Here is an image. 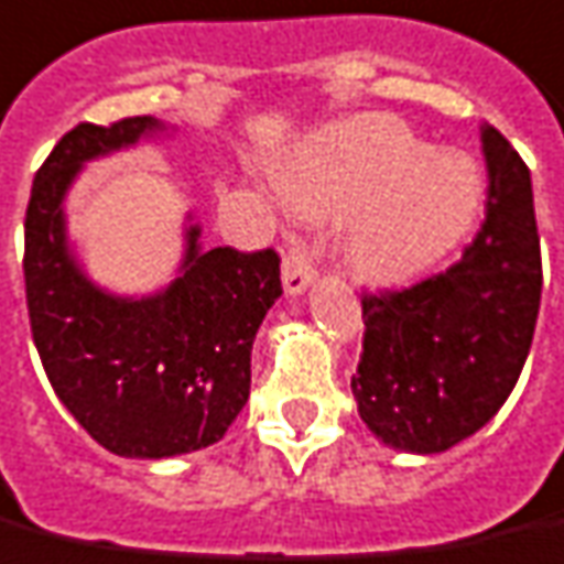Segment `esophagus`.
Masks as SVG:
<instances>
[{"instance_id":"obj_1","label":"esophagus","mask_w":564,"mask_h":564,"mask_svg":"<svg viewBox=\"0 0 564 564\" xmlns=\"http://www.w3.org/2000/svg\"><path fill=\"white\" fill-rule=\"evenodd\" d=\"M281 278H283V290H286V293L290 295L304 293L316 278L314 262H311V257H307L302 248H293L290 253H286V260H283Z\"/></svg>"}]
</instances>
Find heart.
<instances>
[{
    "instance_id": "obj_1",
    "label": "heart",
    "mask_w": 564,
    "mask_h": 564,
    "mask_svg": "<svg viewBox=\"0 0 564 564\" xmlns=\"http://www.w3.org/2000/svg\"><path fill=\"white\" fill-rule=\"evenodd\" d=\"M283 191L307 215L356 218L346 239L349 265L379 286L436 269L466 239L484 203V178L466 154H433L388 116L325 133L283 176Z\"/></svg>"
}]
</instances>
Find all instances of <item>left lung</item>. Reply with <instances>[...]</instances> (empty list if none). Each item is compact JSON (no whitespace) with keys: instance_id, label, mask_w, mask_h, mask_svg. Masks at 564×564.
Segmentation results:
<instances>
[{"instance_id":"1","label":"left lung","mask_w":564,"mask_h":564,"mask_svg":"<svg viewBox=\"0 0 564 564\" xmlns=\"http://www.w3.org/2000/svg\"><path fill=\"white\" fill-rule=\"evenodd\" d=\"M487 212L452 269L361 295L358 415L379 440L440 454L481 431L514 391L541 304V239L529 166L481 124Z\"/></svg>"}]
</instances>
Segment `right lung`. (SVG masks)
<instances>
[{"label":"right lung","mask_w":564,"mask_h":564,"mask_svg":"<svg viewBox=\"0 0 564 564\" xmlns=\"http://www.w3.org/2000/svg\"><path fill=\"white\" fill-rule=\"evenodd\" d=\"M164 131L152 116L80 122L53 145L26 206L29 323L56 398L83 431L119 457L161 460L218 442L250 394V349L278 302L271 248L199 250L166 290L145 299L104 293L68 248L62 199L86 161Z\"/></svg>","instance_id":"1"}]
</instances>
